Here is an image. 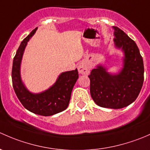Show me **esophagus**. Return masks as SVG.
Instances as JSON below:
<instances>
[{
  "label": "esophagus",
  "mask_w": 150,
  "mask_h": 150,
  "mask_svg": "<svg viewBox=\"0 0 150 150\" xmlns=\"http://www.w3.org/2000/svg\"><path fill=\"white\" fill-rule=\"evenodd\" d=\"M78 71L81 74L88 75L89 74V71H90V68L86 63H81L79 65Z\"/></svg>",
  "instance_id": "obj_1"
}]
</instances>
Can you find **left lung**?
Returning a JSON list of instances; mask_svg holds the SVG:
<instances>
[{
  "label": "left lung",
  "instance_id": "1",
  "mask_svg": "<svg viewBox=\"0 0 150 150\" xmlns=\"http://www.w3.org/2000/svg\"><path fill=\"white\" fill-rule=\"evenodd\" d=\"M114 29V45L123 52L122 68L117 74L110 73L103 65L92 69L90 94L100 107L120 109L134 103L144 82V63L137 44L123 31Z\"/></svg>",
  "mask_w": 150,
  "mask_h": 150
}]
</instances>
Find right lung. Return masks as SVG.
Segmentation results:
<instances>
[{
    "label": "right lung",
    "mask_w": 150,
    "mask_h": 150,
    "mask_svg": "<svg viewBox=\"0 0 150 150\" xmlns=\"http://www.w3.org/2000/svg\"><path fill=\"white\" fill-rule=\"evenodd\" d=\"M37 29L38 27L21 42L16 51L12 66V83L16 96L26 109L37 115L50 116L67 108L79 74L77 69L62 72L50 88L40 93L31 92L26 87L21 77V64L27 42Z\"/></svg>",
    "instance_id": "add662e5"
}]
</instances>
